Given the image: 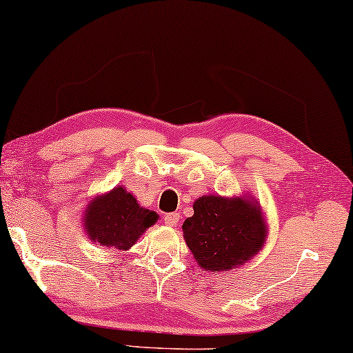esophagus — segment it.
Listing matches in <instances>:
<instances>
[{
	"label": "esophagus",
	"mask_w": 353,
	"mask_h": 353,
	"mask_svg": "<svg viewBox=\"0 0 353 353\" xmlns=\"http://www.w3.org/2000/svg\"><path fill=\"white\" fill-rule=\"evenodd\" d=\"M164 221H165L167 225L175 227L178 224V221H180V214H178V213H169V214H165Z\"/></svg>",
	"instance_id": "34e87169"
}]
</instances>
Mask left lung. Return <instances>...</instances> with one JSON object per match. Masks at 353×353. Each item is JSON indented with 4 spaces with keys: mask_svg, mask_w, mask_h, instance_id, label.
<instances>
[{
    "mask_svg": "<svg viewBox=\"0 0 353 353\" xmlns=\"http://www.w3.org/2000/svg\"><path fill=\"white\" fill-rule=\"evenodd\" d=\"M183 224L184 241L203 271L241 267L262 251L268 224L252 195H202Z\"/></svg>",
    "mask_w": 353,
    "mask_h": 353,
    "instance_id": "8db88e82",
    "label": "left lung"
}]
</instances>
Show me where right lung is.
<instances>
[{
    "label": "right lung",
    "instance_id": "obj_1",
    "mask_svg": "<svg viewBox=\"0 0 353 353\" xmlns=\"http://www.w3.org/2000/svg\"><path fill=\"white\" fill-rule=\"evenodd\" d=\"M82 224L86 236L97 245L118 251L131 249L146 229L158 222L156 211L140 207L124 186L93 197L85 207Z\"/></svg>",
    "mask_w": 353,
    "mask_h": 353
}]
</instances>
